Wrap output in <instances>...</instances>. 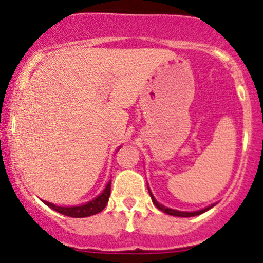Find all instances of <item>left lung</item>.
Wrapping results in <instances>:
<instances>
[{
	"label": "left lung",
	"instance_id": "8db88e82",
	"mask_svg": "<svg viewBox=\"0 0 263 263\" xmlns=\"http://www.w3.org/2000/svg\"><path fill=\"white\" fill-rule=\"evenodd\" d=\"M148 190H149V189H148ZM149 195H151V198H152V201H153V204H155L156 206L158 208L159 210H162L163 213L168 214V215H173V216H180V218H190V216L200 215V214L205 213V211H206V210H209L210 208H213V206H214V205H210V206L205 208V209H203V210H199V211H178V210H174V209H170V208H165V206H163L162 204H159L158 201H157L156 199H155V197H153V194H152V193H151V190H149Z\"/></svg>",
	"mask_w": 263,
	"mask_h": 263
}]
</instances>
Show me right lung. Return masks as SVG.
<instances>
[{"instance_id":"right-lung-1","label":"right lung","mask_w":263,"mask_h":263,"mask_svg":"<svg viewBox=\"0 0 263 263\" xmlns=\"http://www.w3.org/2000/svg\"><path fill=\"white\" fill-rule=\"evenodd\" d=\"M111 192V182L107 183L106 188L104 189V192L101 193L99 197L92 199L89 203L80 205V206H57L52 203H48L44 201L45 205H48L49 208H52L53 210L58 211V213L63 214V215L70 216V218H86V216L95 215V214L100 213L105 209V206L107 205L108 197H110Z\"/></svg>"}]
</instances>
